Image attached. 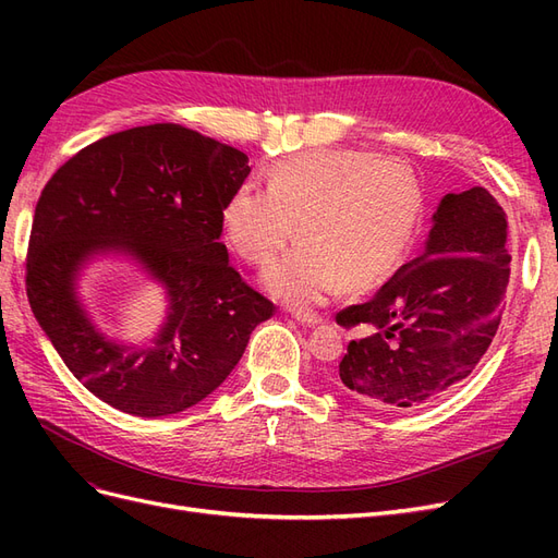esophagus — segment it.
Instances as JSON below:
<instances>
[{
	"label": "esophagus",
	"mask_w": 558,
	"mask_h": 558,
	"mask_svg": "<svg viewBox=\"0 0 558 558\" xmlns=\"http://www.w3.org/2000/svg\"><path fill=\"white\" fill-rule=\"evenodd\" d=\"M293 318L302 326H318L324 324V316H318L314 312H293Z\"/></svg>",
	"instance_id": "1"
}]
</instances>
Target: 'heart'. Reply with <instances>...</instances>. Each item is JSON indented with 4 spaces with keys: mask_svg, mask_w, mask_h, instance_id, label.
<instances>
[{
    "mask_svg": "<svg viewBox=\"0 0 558 558\" xmlns=\"http://www.w3.org/2000/svg\"><path fill=\"white\" fill-rule=\"evenodd\" d=\"M424 189L408 162L369 150L326 148L277 162L269 191L242 185L226 202V242L251 265H269L293 240L302 244L265 272L275 298L316 305L342 283L365 291L402 263L424 221Z\"/></svg>",
    "mask_w": 558,
    "mask_h": 558,
    "instance_id": "heart-1",
    "label": "heart"
}]
</instances>
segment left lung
Here are the masks:
<instances>
[{
  "instance_id": "1",
  "label": "left lung",
  "mask_w": 558,
  "mask_h": 558,
  "mask_svg": "<svg viewBox=\"0 0 558 558\" xmlns=\"http://www.w3.org/2000/svg\"><path fill=\"white\" fill-rule=\"evenodd\" d=\"M508 216L482 185L447 193L424 253L337 314L351 340L337 381L365 402L418 408L453 391L496 337L510 281Z\"/></svg>"
}]
</instances>
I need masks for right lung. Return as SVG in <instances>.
Segmentation results:
<instances>
[{"instance_id": "obj_1", "label": "right lung", "mask_w": 558, "mask_h": 558, "mask_svg": "<svg viewBox=\"0 0 558 558\" xmlns=\"http://www.w3.org/2000/svg\"><path fill=\"white\" fill-rule=\"evenodd\" d=\"M248 172L242 150L156 123L81 148L46 183L27 251L29 307L70 373L111 408L148 418L193 408L275 314L221 242L223 207ZM107 252L166 289L168 316L144 348L107 338L77 298L80 269Z\"/></svg>"}]
</instances>
